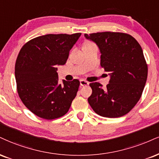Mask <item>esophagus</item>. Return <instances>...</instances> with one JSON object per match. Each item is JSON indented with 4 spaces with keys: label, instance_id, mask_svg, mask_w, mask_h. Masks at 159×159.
<instances>
[{
    "label": "esophagus",
    "instance_id": "obj_1",
    "mask_svg": "<svg viewBox=\"0 0 159 159\" xmlns=\"http://www.w3.org/2000/svg\"><path fill=\"white\" fill-rule=\"evenodd\" d=\"M80 84H81V87H84V86H88L89 85V82L84 81V80H81L80 81Z\"/></svg>",
    "mask_w": 159,
    "mask_h": 159
}]
</instances>
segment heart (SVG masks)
<instances>
[{
    "label": "heart",
    "mask_w": 159,
    "mask_h": 159,
    "mask_svg": "<svg viewBox=\"0 0 159 159\" xmlns=\"http://www.w3.org/2000/svg\"><path fill=\"white\" fill-rule=\"evenodd\" d=\"M90 43H89V42H86V43H84V45H88V44H90Z\"/></svg>",
    "instance_id": "heart-1"
}]
</instances>
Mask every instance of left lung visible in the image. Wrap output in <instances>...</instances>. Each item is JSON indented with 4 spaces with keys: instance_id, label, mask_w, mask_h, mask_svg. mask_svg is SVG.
<instances>
[{
    "instance_id": "1",
    "label": "left lung",
    "mask_w": 159,
    "mask_h": 159,
    "mask_svg": "<svg viewBox=\"0 0 159 159\" xmlns=\"http://www.w3.org/2000/svg\"><path fill=\"white\" fill-rule=\"evenodd\" d=\"M101 52V66L109 72L106 88L98 82L89 84L93 93L88 102L99 116L118 118L135 107L140 99L147 78V65L140 44L133 36L104 32L87 35Z\"/></svg>"
}]
</instances>
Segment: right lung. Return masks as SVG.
Listing matches in <instances>:
<instances>
[{"label":"right lung","instance_id":"add662e5","mask_svg":"<svg viewBox=\"0 0 159 159\" xmlns=\"http://www.w3.org/2000/svg\"><path fill=\"white\" fill-rule=\"evenodd\" d=\"M81 35L39 36L20 49L15 68L17 89L24 104L38 117L47 120L61 117L75 98L79 81L63 80L60 84L56 66L66 64Z\"/></svg>","mask_w":159,"mask_h":159}]
</instances>
